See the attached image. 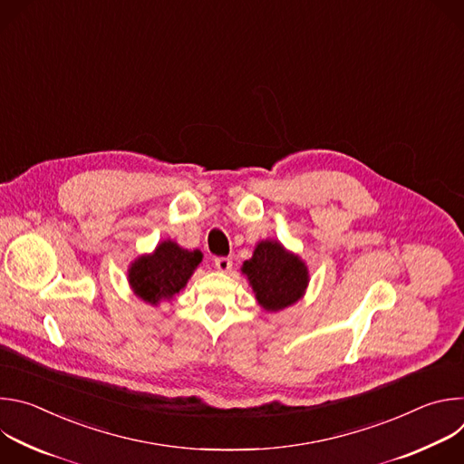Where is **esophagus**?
<instances>
[{"label":"esophagus","mask_w":464,"mask_h":464,"mask_svg":"<svg viewBox=\"0 0 464 464\" xmlns=\"http://www.w3.org/2000/svg\"><path fill=\"white\" fill-rule=\"evenodd\" d=\"M233 266V260L229 256H215V268L218 272H229Z\"/></svg>","instance_id":"obj_1"}]
</instances>
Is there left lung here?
<instances>
[{
	"mask_svg": "<svg viewBox=\"0 0 464 464\" xmlns=\"http://www.w3.org/2000/svg\"><path fill=\"white\" fill-rule=\"evenodd\" d=\"M242 272L247 276L256 301L266 310L294 304L308 285L304 264L274 240L260 242L253 256L244 262Z\"/></svg>",
	"mask_w": 464,
	"mask_h": 464,
	"instance_id": "obj_1",
	"label": "left lung"
}]
</instances>
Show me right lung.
I'll use <instances>...</instances> for the list:
<instances>
[{"instance_id":"add662e5","label":"right lung","mask_w":464,"mask_h":464,"mask_svg":"<svg viewBox=\"0 0 464 464\" xmlns=\"http://www.w3.org/2000/svg\"><path fill=\"white\" fill-rule=\"evenodd\" d=\"M200 251H187L178 244L161 242L149 256L138 258L130 268V285L136 295L150 304L161 299H172L188 281L200 264Z\"/></svg>"}]
</instances>
